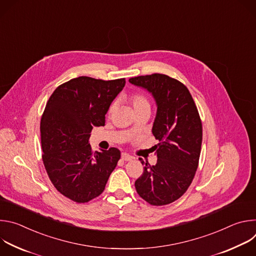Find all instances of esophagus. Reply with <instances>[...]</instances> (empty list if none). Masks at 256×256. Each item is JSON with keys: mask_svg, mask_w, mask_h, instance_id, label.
<instances>
[{"mask_svg": "<svg viewBox=\"0 0 256 256\" xmlns=\"http://www.w3.org/2000/svg\"><path fill=\"white\" fill-rule=\"evenodd\" d=\"M122 159L124 161H130V160L134 159V157L130 156V155H128V154H126V153H122Z\"/></svg>", "mask_w": 256, "mask_h": 256, "instance_id": "esophagus-1", "label": "esophagus"}]
</instances>
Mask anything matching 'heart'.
<instances>
[{"instance_id":"obj_1","label":"heart","mask_w":256,"mask_h":256,"mask_svg":"<svg viewBox=\"0 0 256 256\" xmlns=\"http://www.w3.org/2000/svg\"><path fill=\"white\" fill-rule=\"evenodd\" d=\"M130 102H132V105L134 107V109H136V108H140V107H142V106H150L149 105V102L148 100L146 99L142 95L140 94H134L130 97ZM116 103L112 104V106L109 107V114H112L114 112L116 109Z\"/></svg>"}]
</instances>
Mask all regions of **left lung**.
Masks as SVG:
<instances>
[{"instance_id": "left-lung-1", "label": "left lung", "mask_w": 256, "mask_h": 256, "mask_svg": "<svg viewBox=\"0 0 256 256\" xmlns=\"http://www.w3.org/2000/svg\"><path fill=\"white\" fill-rule=\"evenodd\" d=\"M128 82L148 91L157 106L152 132L160 142L154 147L157 163L144 164L134 186L153 206L173 202L184 194L198 169L202 128L194 101L179 81L162 74L130 78Z\"/></svg>"}]
</instances>
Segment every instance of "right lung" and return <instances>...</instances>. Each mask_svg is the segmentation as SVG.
Returning a JSON list of instances; mask_svg holds the SVG:
<instances>
[{
	"mask_svg": "<svg viewBox=\"0 0 256 256\" xmlns=\"http://www.w3.org/2000/svg\"><path fill=\"white\" fill-rule=\"evenodd\" d=\"M124 85V79L82 76L58 86L46 103L40 122L42 160L54 188L76 202L100 196L120 158L116 148L93 153L89 138L94 126L105 124Z\"/></svg>",
	"mask_w": 256,
	"mask_h": 256,
	"instance_id": "1",
	"label": "right lung"
}]
</instances>
